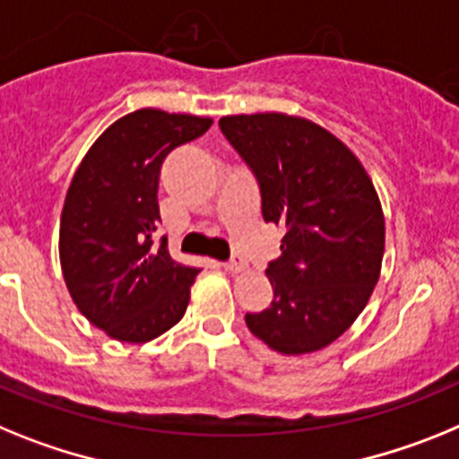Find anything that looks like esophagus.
<instances>
[{
  "mask_svg": "<svg viewBox=\"0 0 459 459\" xmlns=\"http://www.w3.org/2000/svg\"><path fill=\"white\" fill-rule=\"evenodd\" d=\"M245 268H247V263H245V258H242V256H233L230 261L224 263L226 273H242Z\"/></svg>",
  "mask_w": 459,
  "mask_h": 459,
  "instance_id": "obj_1",
  "label": "esophagus"
}]
</instances>
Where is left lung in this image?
Returning a JSON list of instances; mask_svg holds the SVG:
<instances>
[{
  "label": "left lung",
  "instance_id": "1",
  "mask_svg": "<svg viewBox=\"0 0 459 459\" xmlns=\"http://www.w3.org/2000/svg\"><path fill=\"white\" fill-rule=\"evenodd\" d=\"M219 126L256 175L263 219L286 230L265 270L273 302L247 314V328L286 356L324 349L360 316L381 274L377 189L356 154L305 117L226 115Z\"/></svg>",
  "mask_w": 459,
  "mask_h": 459
}]
</instances>
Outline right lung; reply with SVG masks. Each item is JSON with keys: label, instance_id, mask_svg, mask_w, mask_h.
<instances>
[{"label": "right lung", "instance_id": "obj_1", "mask_svg": "<svg viewBox=\"0 0 459 459\" xmlns=\"http://www.w3.org/2000/svg\"><path fill=\"white\" fill-rule=\"evenodd\" d=\"M210 117L141 108L99 135L71 180L59 221V261L82 316L117 342L143 344L186 312L198 268L154 242L159 170Z\"/></svg>", "mask_w": 459, "mask_h": 459}]
</instances>
